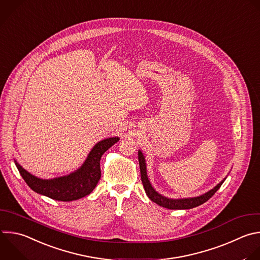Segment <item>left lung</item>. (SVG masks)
I'll use <instances>...</instances> for the list:
<instances>
[{"instance_id": "obj_1", "label": "left lung", "mask_w": 260, "mask_h": 260, "mask_svg": "<svg viewBox=\"0 0 260 260\" xmlns=\"http://www.w3.org/2000/svg\"><path fill=\"white\" fill-rule=\"evenodd\" d=\"M139 164H140V169H141V180L144 186V189L146 191V194L150 198L151 201L155 202L156 204L165 207L167 209H191L194 207H197L206 201H208L214 194L215 192L220 188L222 183L224 182L221 181L216 187H214L212 190L209 192L199 196V197H194V198H188V199H168L160 194H158L154 188L151 186L150 181L148 180L147 177V168H146V162H145V157L141 151H139Z\"/></svg>"}]
</instances>
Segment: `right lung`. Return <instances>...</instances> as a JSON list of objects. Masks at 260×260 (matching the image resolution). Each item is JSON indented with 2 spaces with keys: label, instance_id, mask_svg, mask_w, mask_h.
<instances>
[{
  "label": "right lung",
  "instance_id": "obj_1",
  "mask_svg": "<svg viewBox=\"0 0 260 260\" xmlns=\"http://www.w3.org/2000/svg\"><path fill=\"white\" fill-rule=\"evenodd\" d=\"M118 141L119 138H109L99 142L79 169L69 176L53 180L39 179L22 168L17 161H15V164L25 183L35 192L53 200L73 201L89 195L96 188L101 178V157Z\"/></svg>",
  "mask_w": 260,
  "mask_h": 260
}]
</instances>
